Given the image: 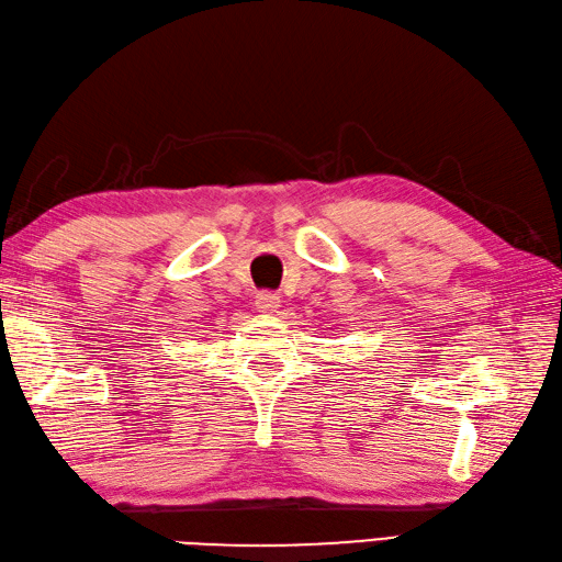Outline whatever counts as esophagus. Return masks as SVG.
<instances>
[{
  "label": "esophagus",
  "mask_w": 562,
  "mask_h": 562,
  "mask_svg": "<svg viewBox=\"0 0 562 562\" xmlns=\"http://www.w3.org/2000/svg\"><path fill=\"white\" fill-rule=\"evenodd\" d=\"M279 303H281V297H279V293H273V291L257 293V301H255L259 313H273L279 307Z\"/></svg>",
  "instance_id": "34e87169"
}]
</instances>
